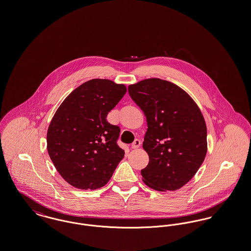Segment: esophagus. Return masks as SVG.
<instances>
[{"label": "esophagus", "mask_w": 251, "mask_h": 251, "mask_svg": "<svg viewBox=\"0 0 251 251\" xmlns=\"http://www.w3.org/2000/svg\"><path fill=\"white\" fill-rule=\"evenodd\" d=\"M141 146V141L139 139H135L133 143L131 144V149H138Z\"/></svg>", "instance_id": "1"}]
</instances>
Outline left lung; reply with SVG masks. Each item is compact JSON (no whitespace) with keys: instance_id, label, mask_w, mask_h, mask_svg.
Masks as SVG:
<instances>
[{"instance_id":"left-lung-1","label":"left lung","mask_w":251,"mask_h":251,"mask_svg":"<svg viewBox=\"0 0 251 251\" xmlns=\"http://www.w3.org/2000/svg\"><path fill=\"white\" fill-rule=\"evenodd\" d=\"M148 129L143 149L150 157L143 181L157 191H175L195 176L207 153V128L195 100L177 84L159 78L128 87Z\"/></svg>"}]
</instances>
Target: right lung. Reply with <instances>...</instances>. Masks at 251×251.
I'll use <instances>...</instances> for the list:
<instances>
[{
    "instance_id": "1",
    "label": "right lung",
    "mask_w": 251,
    "mask_h": 251,
    "mask_svg": "<svg viewBox=\"0 0 251 251\" xmlns=\"http://www.w3.org/2000/svg\"><path fill=\"white\" fill-rule=\"evenodd\" d=\"M127 88L93 79L75 88L56 110L47 131V150L62 178L83 190L104 186L124 157L119 126L106 120Z\"/></svg>"
}]
</instances>
